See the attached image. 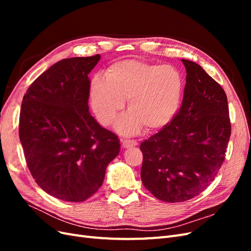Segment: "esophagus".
<instances>
[{
	"instance_id": "obj_1",
	"label": "esophagus",
	"mask_w": 251,
	"mask_h": 251,
	"mask_svg": "<svg viewBox=\"0 0 251 251\" xmlns=\"http://www.w3.org/2000/svg\"><path fill=\"white\" fill-rule=\"evenodd\" d=\"M121 142H123V147L125 149H130V148H133V147H136L137 146V141L135 140H130V139H123L121 140Z\"/></svg>"
}]
</instances>
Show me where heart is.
Masks as SVG:
<instances>
[{
	"instance_id": "1",
	"label": "heart",
	"mask_w": 251,
	"mask_h": 251,
	"mask_svg": "<svg viewBox=\"0 0 251 251\" xmlns=\"http://www.w3.org/2000/svg\"><path fill=\"white\" fill-rule=\"evenodd\" d=\"M184 91V77L177 67L138 59L120 60L110 66L105 79L91 83L90 100L98 121L110 126L124 109L127 113L115 125L117 132L134 135L144 126L157 131L177 115Z\"/></svg>"
}]
</instances>
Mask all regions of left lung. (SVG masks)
<instances>
[{"instance_id": "left-lung-1", "label": "left lung", "mask_w": 251, "mask_h": 251, "mask_svg": "<svg viewBox=\"0 0 251 251\" xmlns=\"http://www.w3.org/2000/svg\"><path fill=\"white\" fill-rule=\"evenodd\" d=\"M181 60L186 85L177 115L140 144L142 183L170 203L193 199L207 188L223 164L231 134L223 88L198 64Z\"/></svg>"}]
</instances>
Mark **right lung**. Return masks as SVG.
Here are the masks:
<instances>
[{"mask_svg": "<svg viewBox=\"0 0 251 251\" xmlns=\"http://www.w3.org/2000/svg\"><path fill=\"white\" fill-rule=\"evenodd\" d=\"M100 55L59 60L23 97L19 134L28 169L43 191L82 202L100 188L120 151L117 135L89 112V73Z\"/></svg>", "mask_w": 251, "mask_h": 251, "instance_id": "add662e5", "label": "right lung"}]
</instances>
